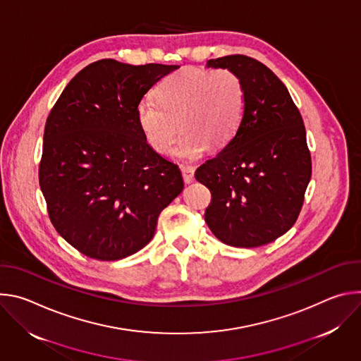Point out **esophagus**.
<instances>
[{
  "mask_svg": "<svg viewBox=\"0 0 361 361\" xmlns=\"http://www.w3.org/2000/svg\"><path fill=\"white\" fill-rule=\"evenodd\" d=\"M194 167L192 166H187V164H184V166H181V173H183V178H184V181L187 183V184H190V183H192L194 181Z\"/></svg>",
  "mask_w": 361,
  "mask_h": 361,
  "instance_id": "34e87169",
  "label": "esophagus"
}]
</instances>
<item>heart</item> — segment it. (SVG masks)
<instances>
[{
  "mask_svg": "<svg viewBox=\"0 0 361 361\" xmlns=\"http://www.w3.org/2000/svg\"><path fill=\"white\" fill-rule=\"evenodd\" d=\"M244 102L243 82L233 70L187 68L164 77L156 99L138 102L137 121L145 141L160 154L171 152L181 128L177 154L195 160L234 138Z\"/></svg>",
  "mask_w": 361,
  "mask_h": 361,
  "instance_id": "b5f03b06",
  "label": "heart"
}]
</instances>
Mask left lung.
Masks as SVG:
<instances>
[{
  "label": "left lung",
  "mask_w": 361,
  "mask_h": 361,
  "mask_svg": "<svg viewBox=\"0 0 361 361\" xmlns=\"http://www.w3.org/2000/svg\"><path fill=\"white\" fill-rule=\"evenodd\" d=\"M207 66L233 70L245 102L234 138L195 171L212 192L205 223L227 245H264L287 233L302 207L312 178L304 123L286 85L263 63L233 54Z\"/></svg>",
  "instance_id": "1"
}]
</instances>
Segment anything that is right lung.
Instances as JSON below:
<instances>
[{
    "instance_id": "add662e5",
    "label": "right lung",
    "mask_w": 361,
    "mask_h": 361,
    "mask_svg": "<svg viewBox=\"0 0 361 361\" xmlns=\"http://www.w3.org/2000/svg\"><path fill=\"white\" fill-rule=\"evenodd\" d=\"M177 68L95 61L47 117L38 178L48 217L90 259L116 262L140 251L183 191L178 166L148 145L137 121L147 91Z\"/></svg>"
}]
</instances>
